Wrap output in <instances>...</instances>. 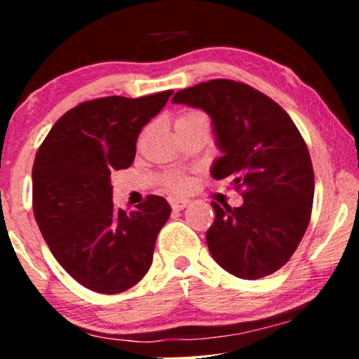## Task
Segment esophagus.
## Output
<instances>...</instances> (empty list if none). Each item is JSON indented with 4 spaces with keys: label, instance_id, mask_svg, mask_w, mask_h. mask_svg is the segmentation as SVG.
<instances>
[{
    "label": "esophagus",
    "instance_id": "obj_1",
    "mask_svg": "<svg viewBox=\"0 0 359 359\" xmlns=\"http://www.w3.org/2000/svg\"><path fill=\"white\" fill-rule=\"evenodd\" d=\"M168 201H170V205H171V208H173L175 210L184 209L186 205L189 204V199H186V198H176V196H170Z\"/></svg>",
    "mask_w": 359,
    "mask_h": 359
}]
</instances>
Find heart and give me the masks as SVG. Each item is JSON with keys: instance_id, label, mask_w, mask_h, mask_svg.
Segmentation results:
<instances>
[{"instance_id": "1", "label": "heart", "mask_w": 359, "mask_h": 359, "mask_svg": "<svg viewBox=\"0 0 359 359\" xmlns=\"http://www.w3.org/2000/svg\"><path fill=\"white\" fill-rule=\"evenodd\" d=\"M199 116H204V114H201V112H198V111H184L183 114L178 116L176 122L189 121V119H194V117H199ZM186 184H188V180H186L184 176H173V178L170 180V186L175 189H183V188H186Z\"/></svg>"}]
</instances>
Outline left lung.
<instances>
[{
  "instance_id": "obj_1",
  "label": "left lung",
  "mask_w": 359,
  "mask_h": 359,
  "mask_svg": "<svg viewBox=\"0 0 359 359\" xmlns=\"http://www.w3.org/2000/svg\"><path fill=\"white\" fill-rule=\"evenodd\" d=\"M173 102L210 116L222 151L210 175L232 180L243 198L240 208L210 203L215 219L205 242L212 258L242 279L278 271L311 220L313 168L301 132L278 102L245 83H199L176 93Z\"/></svg>"
}]
</instances>
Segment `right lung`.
<instances>
[{
  "instance_id": "obj_1",
  "label": "right lung",
  "mask_w": 359,
  "mask_h": 359,
  "mask_svg": "<svg viewBox=\"0 0 359 359\" xmlns=\"http://www.w3.org/2000/svg\"><path fill=\"white\" fill-rule=\"evenodd\" d=\"M171 95L168 90L81 102L53 124L37 150L34 217L62 268L95 292H124L150 269L156 235L171 208L150 194L129 214L116 210L111 171L132 165L142 127Z\"/></svg>"
}]
</instances>
